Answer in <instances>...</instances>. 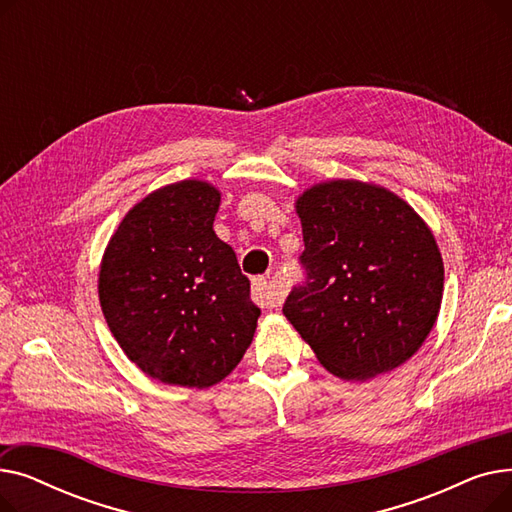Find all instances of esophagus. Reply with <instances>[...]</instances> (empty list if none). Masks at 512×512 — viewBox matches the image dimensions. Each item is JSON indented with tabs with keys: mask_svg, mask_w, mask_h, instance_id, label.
<instances>
[{
	"mask_svg": "<svg viewBox=\"0 0 512 512\" xmlns=\"http://www.w3.org/2000/svg\"><path fill=\"white\" fill-rule=\"evenodd\" d=\"M284 288L267 278H253L251 286V297L259 307L265 309H274L284 301Z\"/></svg>",
	"mask_w": 512,
	"mask_h": 512,
	"instance_id": "34e87169",
	"label": "esophagus"
}]
</instances>
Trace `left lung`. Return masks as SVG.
<instances>
[{
  "label": "left lung",
  "mask_w": 512,
  "mask_h": 512,
  "mask_svg": "<svg viewBox=\"0 0 512 512\" xmlns=\"http://www.w3.org/2000/svg\"><path fill=\"white\" fill-rule=\"evenodd\" d=\"M305 282L284 315L342 380L409 361L432 332L444 263L427 224L394 193L359 180L311 186L297 201Z\"/></svg>",
  "instance_id": "obj_1"
}]
</instances>
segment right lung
I'll use <instances>...</instances> for the list:
<instances>
[{"label": "right lung", "mask_w": 512, "mask_h": 512, "mask_svg": "<svg viewBox=\"0 0 512 512\" xmlns=\"http://www.w3.org/2000/svg\"><path fill=\"white\" fill-rule=\"evenodd\" d=\"M218 207L209 182L168 184L126 213L103 253L107 326L126 357L164 384H218L257 328L251 282L213 232Z\"/></svg>", "instance_id": "add662e5"}]
</instances>
